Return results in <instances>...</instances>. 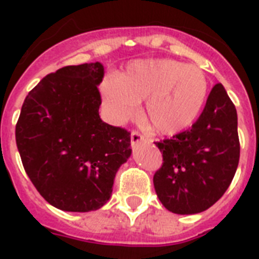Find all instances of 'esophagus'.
<instances>
[{
  "instance_id": "esophagus-1",
  "label": "esophagus",
  "mask_w": 259,
  "mask_h": 259,
  "mask_svg": "<svg viewBox=\"0 0 259 259\" xmlns=\"http://www.w3.org/2000/svg\"><path fill=\"white\" fill-rule=\"evenodd\" d=\"M141 141H144L142 134L140 133V132H137V130H133V132H132V145L133 146L138 145Z\"/></svg>"
}]
</instances>
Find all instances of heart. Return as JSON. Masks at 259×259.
Segmentation results:
<instances>
[{"label": "heart", "mask_w": 259, "mask_h": 259, "mask_svg": "<svg viewBox=\"0 0 259 259\" xmlns=\"http://www.w3.org/2000/svg\"><path fill=\"white\" fill-rule=\"evenodd\" d=\"M102 93L117 119L127 118L138 102L145 101L144 125L156 133L175 134L199 117L208 95V78L199 67L177 60H138L119 78L109 79Z\"/></svg>", "instance_id": "obj_1"}]
</instances>
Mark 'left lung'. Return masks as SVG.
<instances>
[{
	"instance_id": "1",
	"label": "left lung",
	"mask_w": 259,
	"mask_h": 259,
	"mask_svg": "<svg viewBox=\"0 0 259 259\" xmlns=\"http://www.w3.org/2000/svg\"><path fill=\"white\" fill-rule=\"evenodd\" d=\"M162 164L153 176L158 199L170 212L197 213L215 204L239 162L237 109L217 83L189 129L156 142Z\"/></svg>"
}]
</instances>
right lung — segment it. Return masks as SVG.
Here are the masks:
<instances>
[{"instance_id":"right-lung-1","label":"right lung","mask_w":259,"mask_h":259,"mask_svg":"<svg viewBox=\"0 0 259 259\" xmlns=\"http://www.w3.org/2000/svg\"><path fill=\"white\" fill-rule=\"evenodd\" d=\"M101 63L63 67L26 95L16 144L26 175L51 205L89 212L106 204L130 157V132L99 117Z\"/></svg>"}]
</instances>
